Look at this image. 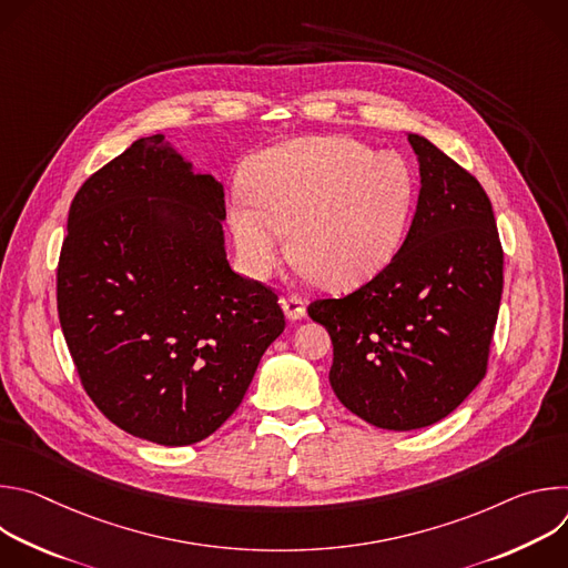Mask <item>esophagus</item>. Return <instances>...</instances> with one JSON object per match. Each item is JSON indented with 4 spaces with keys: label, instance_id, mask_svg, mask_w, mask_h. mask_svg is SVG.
I'll list each match as a JSON object with an SVG mask.
<instances>
[{
    "label": "esophagus",
    "instance_id": "1",
    "mask_svg": "<svg viewBox=\"0 0 568 568\" xmlns=\"http://www.w3.org/2000/svg\"><path fill=\"white\" fill-rule=\"evenodd\" d=\"M281 307H283L285 316L292 318V321L305 316V301L301 296H296V294H285L281 298Z\"/></svg>",
    "mask_w": 568,
    "mask_h": 568
}]
</instances>
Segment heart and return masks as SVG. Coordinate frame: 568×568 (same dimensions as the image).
Wrapping results in <instances>:
<instances>
[{"instance_id": "1", "label": "heart", "mask_w": 568, "mask_h": 568, "mask_svg": "<svg viewBox=\"0 0 568 568\" xmlns=\"http://www.w3.org/2000/svg\"><path fill=\"white\" fill-rule=\"evenodd\" d=\"M247 189L226 206L242 270L270 276L292 231L294 258L328 290L357 287L395 258L418 193L407 159L351 136H298L265 150Z\"/></svg>"}]
</instances>
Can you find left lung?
Instances as JSON below:
<instances>
[{
  "label": "left lung",
  "mask_w": 568,
  "mask_h": 568,
  "mask_svg": "<svg viewBox=\"0 0 568 568\" xmlns=\"http://www.w3.org/2000/svg\"><path fill=\"white\" fill-rule=\"evenodd\" d=\"M412 229L395 258L344 298L310 303L333 339L331 386L348 412L390 432L449 416L488 368L504 292L490 197L429 139Z\"/></svg>",
  "instance_id": "left-lung-1"
}]
</instances>
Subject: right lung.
<instances>
[{"label": "right lung", "mask_w": 568, "mask_h": 568, "mask_svg": "<svg viewBox=\"0 0 568 568\" xmlns=\"http://www.w3.org/2000/svg\"><path fill=\"white\" fill-rule=\"evenodd\" d=\"M224 189L164 134L136 139L75 193L58 316L88 395L166 447L211 436L285 331L278 296L226 261Z\"/></svg>", "instance_id": "obj_1"}]
</instances>
